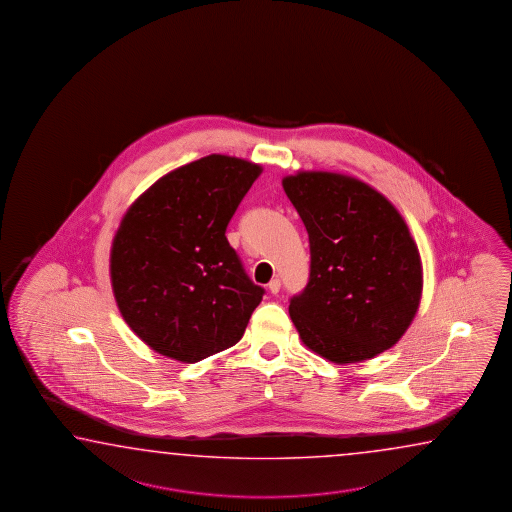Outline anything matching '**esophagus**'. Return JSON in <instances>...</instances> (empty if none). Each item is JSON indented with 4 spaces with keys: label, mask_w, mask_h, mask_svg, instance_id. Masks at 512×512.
<instances>
[{
    "label": "esophagus",
    "mask_w": 512,
    "mask_h": 512,
    "mask_svg": "<svg viewBox=\"0 0 512 512\" xmlns=\"http://www.w3.org/2000/svg\"><path fill=\"white\" fill-rule=\"evenodd\" d=\"M281 289V281L280 278H274V280H271V283H269V291L272 292V294H278Z\"/></svg>",
    "instance_id": "obj_1"
}]
</instances>
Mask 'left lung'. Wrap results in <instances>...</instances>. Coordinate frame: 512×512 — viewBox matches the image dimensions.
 I'll use <instances>...</instances> for the list:
<instances>
[{"label":"left lung","mask_w":512,"mask_h":512,"mask_svg":"<svg viewBox=\"0 0 512 512\" xmlns=\"http://www.w3.org/2000/svg\"><path fill=\"white\" fill-rule=\"evenodd\" d=\"M283 189L309 232L311 276L289 305L312 352L332 363L391 349L420 307V252L400 212L363 181L301 171Z\"/></svg>","instance_id":"8db88e82"}]
</instances>
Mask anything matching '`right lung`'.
I'll return each instance as SVG.
<instances>
[{"label": "right lung", "mask_w": 512, "mask_h": 512, "mask_svg": "<svg viewBox=\"0 0 512 512\" xmlns=\"http://www.w3.org/2000/svg\"><path fill=\"white\" fill-rule=\"evenodd\" d=\"M261 174L211 154L165 174L125 212L111 249L123 320L152 351L196 363L241 340L265 291L225 236Z\"/></svg>", "instance_id": "add662e5"}]
</instances>
